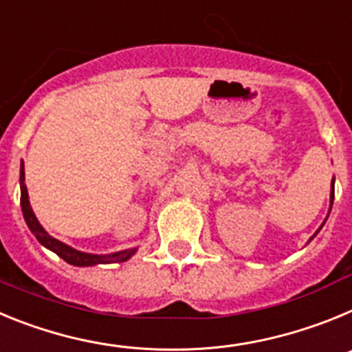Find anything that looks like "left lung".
<instances>
[{
    "label": "left lung",
    "instance_id": "8db88e82",
    "mask_svg": "<svg viewBox=\"0 0 352 352\" xmlns=\"http://www.w3.org/2000/svg\"><path fill=\"white\" fill-rule=\"evenodd\" d=\"M331 204H333V183H331Z\"/></svg>",
    "mask_w": 352,
    "mask_h": 352
}]
</instances>
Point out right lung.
I'll return each mask as SVG.
<instances>
[{
    "label": "right lung",
    "mask_w": 352,
    "mask_h": 352,
    "mask_svg": "<svg viewBox=\"0 0 352 352\" xmlns=\"http://www.w3.org/2000/svg\"><path fill=\"white\" fill-rule=\"evenodd\" d=\"M21 206H23L24 220H26L31 232L36 236V239H38L43 247H47L49 250L56 252V254H58L63 261H67L68 264H74V266H93V264L123 263V261L130 259V257L133 256V252H135V248H130V250L116 252V254H111V256H95V254H84V252L76 250V248L68 247V245L61 243V241L54 239L52 236H49L47 232L43 231V227L40 226L35 213H33V210H31L30 206L28 188L26 185H24V164H21Z\"/></svg>",
    "instance_id": "right-lung-1"
}]
</instances>
